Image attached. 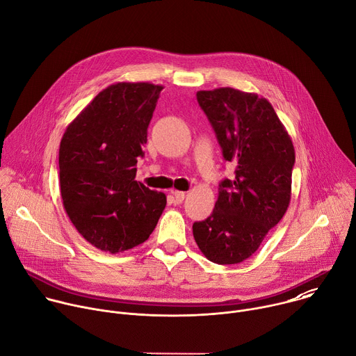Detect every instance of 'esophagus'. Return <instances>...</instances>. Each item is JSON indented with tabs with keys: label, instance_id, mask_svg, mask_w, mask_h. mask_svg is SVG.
I'll return each instance as SVG.
<instances>
[{
	"label": "esophagus",
	"instance_id": "obj_1",
	"mask_svg": "<svg viewBox=\"0 0 356 356\" xmlns=\"http://www.w3.org/2000/svg\"><path fill=\"white\" fill-rule=\"evenodd\" d=\"M172 194L175 195V200L176 202H181L186 197V193L184 191H179V190H172Z\"/></svg>",
	"mask_w": 356,
	"mask_h": 356
}]
</instances>
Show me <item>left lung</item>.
Masks as SVG:
<instances>
[{
	"label": "left lung",
	"instance_id": "1",
	"mask_svg": "<svg viewBox=\"0 0 356 356\" xmlns=\"http://www.w3.org/2000/svg\"><path fill=\"white\" fill-rule=\"evenodd\" d=\"M235 177L220 183L209 218L193 224L204 257L218 265L241 264L287 211L291 197L294 146L272 104L231 87L197 91Z\"/></svg>",
	"mask_w": 356,
	"mask_h": 356
}]
</instances>
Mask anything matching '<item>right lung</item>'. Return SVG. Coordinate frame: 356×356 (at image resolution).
<instances>
[{
    "label": "right lung",
    "mask_w": 356,
    "mask_h": 356,
    "mask_svg": "<svg viewBox=\"0 0 356 356\" xmlns=\"http://www.w3.org/2000/svg\"><path fill=\"white\" fill-rule=\"evenodd\" d=\"M162 86L117 83L69 124L59 149L63 207L97 249L118 253L154 232L166 195L135 180Z\"/></svg>",
    "instance_id": "1"
}]
</instances>
